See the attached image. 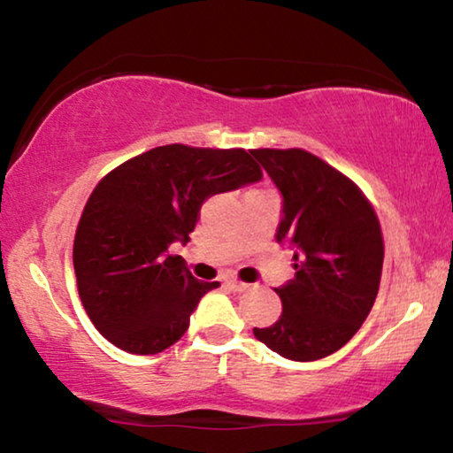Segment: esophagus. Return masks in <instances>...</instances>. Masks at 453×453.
<instances>
[{
  "instance_id": "34e87169",
  "label": "esophagus",
  "mask_w": 453,
  "mask_h": 453,
  "mask_svg": "<svg viewBox=\"0 0 453 453\" xmlns=\"http://www.w3.org/2000/svg\"><path fill=\"white\" fill-rule=\"evenodd\" d=\"M227 287L232 288L234 293H244L250 285H246V282H242V280H235V279H232V280H227Z\"/></svg>"
}]
</instances>
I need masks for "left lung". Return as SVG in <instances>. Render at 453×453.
Wrapping results in <instances>:
<instances>
[{"label": "left lung", "instance_id": "1", "mask_svg": "<svg viewBox=\"0 0 453 453\" xmlns=\"http://www.w3.org/2000/svg\"><path fill=\"white\" fill-rule=\"evenodd\" d=\"M282 197L276 242L295 250V276L274 288L279 321L254 327L273 352L313 362L352 340L372 309L382 274V234L352 180L299 148L252 150Z\"/></svg>", "mask_w": 453, "mask_h": 453}]
</instances>
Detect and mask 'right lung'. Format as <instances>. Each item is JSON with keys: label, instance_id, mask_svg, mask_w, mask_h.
<instances>
[{"label": "right lung", "instance_id": "add662e5", "mask_svg": "<svg viewBox=\"0 0 453 453\" xmlns=\"http://www.w3.org/2000/svg\"><path fill=\"white\" fill-rule=\"evenodd\" d=\"M260 166L242 148H152L119 165L96 187L81 215L73 265L79 296L97 332L130 354H158L179 342L201 282L168 248L187 244L201 205L254 185Z\"/></svg>", "mask_w": 453, "mask_h": 453}]
</instances>
